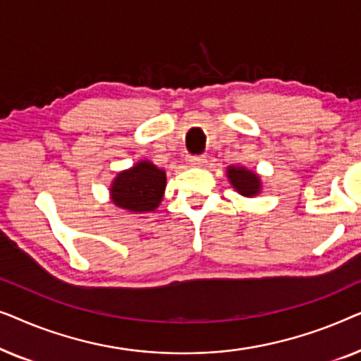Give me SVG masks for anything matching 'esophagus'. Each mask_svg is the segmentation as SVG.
I'll list each match as a JSON object with an SVG mask.
<instances>
[{
  "instance_id": "esophagus-1",
  "label": "esophagus",
  "mask_w": 361,
  "mask_h": 361,
  "mask_svg": "<svg viewBox=\"0 0 361 361\" xmlns=\"http://www.w3.org/2000/svg\"><path fill=\"white\" fill-rule=\"evenodd\" d=\"M187 162H189L190 166H204L207 159L204 156H189L187 157Z\"/></svg>"
}]
</instances>
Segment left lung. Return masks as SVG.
I'll return each instance as SVG.
<instances>
[{
    "label": "left lung",
    "instance_id": "obj_1",
    "mask_svg": "<svg viewBox=\"0 0 361 361\" xmlns=\"http://www.w3.org/2000/svg\"><path fill=\"white\" fill-rule=\"evenodd\" d=\"M228 179L241 195L251 197L259 192V177L255 172L246 171L245 167H228Z\"/></svg>",
    "mask_w": 361,
    "mask_h": 361
}]
</instances>
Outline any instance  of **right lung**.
<instances>
[{
    "label": "right lung",
    "mask_w": 361,
    "mask_h": 361,
    "mask_svg": "<svg viewBox=\"0 0 361 361\" xmlns=\"http://www.w3.org/2000/svg\"><path fill=\"white\" fill-rule=\"evenodd\" d=\"M166 189V172L147 161L123 171L111 185V200L130 212H152L161 204Z\"/></svg>",
    "instance_id": "1"
}]
</instances>
